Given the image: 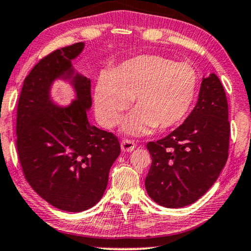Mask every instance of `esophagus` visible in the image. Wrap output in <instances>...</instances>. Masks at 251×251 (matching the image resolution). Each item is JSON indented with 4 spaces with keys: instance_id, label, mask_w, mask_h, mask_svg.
Masks as SVG:
<instances>
[{
    "instance_id": "esophagus-1",
    "label": "esophagus",
    "mask_w": 251,
    "mask_h": 251,
    "mask_svg": "<svg viewBox=\"0 0 251 251\" xmlns=\"http://www.w3.org/2000/svg\"><path fill=\"white\" fill-rule=\"evenodd\" d=\"M120 147H122L123 151L129 152V151H132V150H134L135 143H134V141H132V140L125 139V140H123L122 142H120Z\"/></svg>"
}]
</instances>
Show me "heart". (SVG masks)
Returning a JSON list of instances; mask_svg holds the SVG:
<instances>
[{"label": "heart", "mask_w": 251, "mask_h": 251, "mask_svg": "<svg viewBox=\"0 0 251 251\" xmlns=\"http://www.w3.org/2000/svg\"><path fill=\"white\" fill-rule=\"evenodd\" d=\"M199 86L196 70L160 55H139L101 73L94 89L95 112L104 127L119 123L131 100L135 110L124 124L129 134L168 129L185 119Z\"/></svg>", "instance_id": "b5f03b06"}]
</instances>
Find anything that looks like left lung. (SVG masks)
Returning a JSON list of instances; mask_svg holds the SVG:
<instances>
[{"mask_svg":"<svg viewBox=\"0 0 251 251\" xmlns=\"http://www.w3.org/2000/svg\"><path fill=\"white\" fill-rule=\"evenodd\" d=\"M228 104L218 76L203 78L195 108L175 131L147 143L148 195L165 208L196 202L216 182L228 157Z\"/></svg>","mask_w":251,"mask_h":251,"instance_id":"left-lung-1","label":"left lung"}]
</instances>
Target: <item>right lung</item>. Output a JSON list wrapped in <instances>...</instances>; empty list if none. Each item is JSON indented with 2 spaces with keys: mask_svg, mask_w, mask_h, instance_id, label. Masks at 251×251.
<instances>
[{
  "mask_svg": "<svg viewBox=\"0 0 251 251\" xmlns=\"http://www.w3.org/2000/svg\"><path fill=\"white\" fill-rule=\"evenodd\" d=\"M83 42L41 58L23 83L17 106L16 146L25 179L41 198L63 211L81 212L105 192L109 171L120 153L113 133L89 124L91 80L75 73L71 61ZM72 78L77 100L66 108L50 101L53 79Z\"/></svg>",
  "mask_w": 251,
  "mask_h": 251,
  "instance_id": "add662e5",
  "label": "right lung"
}]
</instances>
